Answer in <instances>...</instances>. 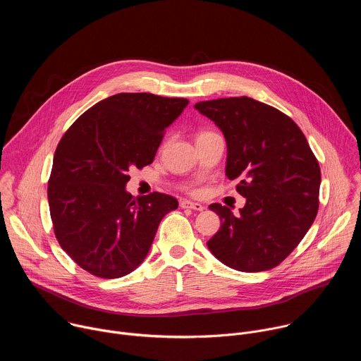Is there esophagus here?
Listing matches in <instances>:
<instances>
[{
    "instance_id": "obj_1",
    "label": "esophagus",
    "mask_w": 361,
    "mask_h": 361,
    "mask_svg": "<svg viewBox=\"0 0 361 361\" xmlns=\"http://www.w3.org/2000/svg\"><path fill=\"white\" fill-rule=\"evenodd\" d=\"M180 207L181 209H191V210H195V212H202L204 210V205H201L198 202H191V201H187V200L180 202Z\"/></svg>"
}]
</instances>
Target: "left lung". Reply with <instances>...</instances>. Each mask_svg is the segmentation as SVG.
Instances as JSON below:
<instances>
[{"label": "left lung", "instance_id": "obj_1", "mask_svg": "<svg viewBox=\"0 0 361 361\" xmlns=\"http://www.w3.org/2000/svg\"><path fill=\"white\" fill-rule=\"evenodd\" d=\"M227 144L226 176L245 198L240 214L212 204L221 220L207 241L217 260L244 273L279 266L312 227L322 174L307 138L286 114L248 97L197 102Z\"/></svg>", "mask_w": 361, "mask_h": 361}]
</instances>
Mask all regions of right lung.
I'll return each mask as SVG.
<instances>
[{
	"label": "right lung",
	"mask_w": 361,
	"mask_h": 361,
	"mask_svg": "<svg viewBox=\"0 0 361 361\" xmlns=\"http://www.w3.org/2000/svg\"><path fill=\"white\" fill-rule=\"evenodd\" d=\"M188 106L185 98L120 92L97 102L61 138L48 181L56 237L85 271L118 279L149 251L166 214L178 207L167 194L133 197L131 167L152 163L163 134Z\"/></svg>",
	"instance_id": "1"
}]
</instances>
